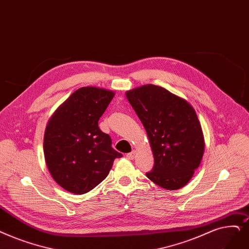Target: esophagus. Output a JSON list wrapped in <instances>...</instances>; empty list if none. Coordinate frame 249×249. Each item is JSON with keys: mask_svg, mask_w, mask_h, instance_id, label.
<instances>
[{"mask_svg": "<svg viewBox=\"0 0 249 249\" xmlns=\"http://www.w3.org/2000/svg\"><path fill=\"white\" fill-rule=\"evenodd\" d=\"M135 153L136 151L135 150H132L131 153H129V154H127V158L129 159V160H133L134 159V156H135Z\"/></svg>", "mask_w": 249, "mask_h": 249, "instance_id": "esophagus-1", "label": "esophagus"}]
</instances>
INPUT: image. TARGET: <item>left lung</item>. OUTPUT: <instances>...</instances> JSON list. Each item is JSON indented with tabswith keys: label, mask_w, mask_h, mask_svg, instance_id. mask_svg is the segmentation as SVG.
<instances>
[{
	"label": "left lung",
	"mask_w": 249,
	"mask_h": 249,
	"mask_svg": "<svg viewBox=\"0 0 249 249\" xmlns=\"http://www.w3.org/2000/svg\"><path fill=\"white\" fill-rule=\"evenodd\" d=\"M147 133L155 166L146 177L168 190L184 187L204 151L201 125L193 107L160 86L145 84L126 91Z\"/></svg>",
	"instance_id": "left-lung-1"
}]
</instances>
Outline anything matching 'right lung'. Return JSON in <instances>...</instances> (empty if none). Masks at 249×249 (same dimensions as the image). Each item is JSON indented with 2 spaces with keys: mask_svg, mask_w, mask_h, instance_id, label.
<instances>
[{
  "mask_svg": "<svg viewBox=\"0 0 249 249\" xmlns=\"http://www.w3.org/2000/svg\"><path fill=\"white\" fill-rule=\"evenodd\" d=\"M115 92L94 86L74 91L51 116L44 136V154L50 174L71 193L90 191L107 176L122 154L112 147L99 120Z\"/></svg>",
  "mask_w": 249,
  "mask_h": 249,
  "instance_id": "add662e5",
  "label": "right lung"
}]
</instances>
